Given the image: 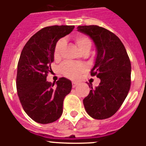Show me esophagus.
<instances>
[{
    "label": "esophagus",
    "instance_id": "1",
    "mask_svg": "<svg viewBox=\"0 0 146 146\" xmlns=\"http://www.w3.org/2000/svg\"><path fill=\"white\" fill-rule=\"evenodd\" d=\"M77 85H78V82H72V87L73 88H74V87H76V86H77Z\"/></svg>",
    "mask_w": 146,
    "mask_h": 146
}]
</instances>
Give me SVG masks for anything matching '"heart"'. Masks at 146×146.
Returning <instances> with one entry per match:
<instances>
[{
  "label": "heart",
  "instance_id": "b5f03b06",
  "mask_svg": "<svg viewBox=\"0 0 146 146\" xmlns=\"http://www.w3.org/2000/svg\"><path fill=\"white\" fill-rule=\"evenodd\" d=\"M74 41L82 53L86 51H90L91 50L92 43L91 39L86 35H76L74 38ZM64 47L65 41L64 39L58 40L54 49V57L55 59L60 58ZM86 69V66L83 64H72L69 62H66L60 67V70L62 74L69 78H75L78 74L85 72Z\"/></svg>",
  "mask_w": 146,
  "mask_h": 146
}]
</instances>
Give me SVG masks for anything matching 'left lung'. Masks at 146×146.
<instances>
[{"instance_id": "left-lung-1", "label": "left lung", "mask_w": 146, "mask_h": 146, "mask_svg": "<svg viewBox=\"0 0 146 146\" xmlns=\"http://www.w3.org/2000/svg\"><path fill=\"white\" fill-rule=\"evenodd\" d=\"M94 42L96 56L91 75L101 82L83 99L88 114L95 119H105L118 110L131 85V62L125 47L116 35L98 25L77 27Z\"/></svg>"}]
</instances>
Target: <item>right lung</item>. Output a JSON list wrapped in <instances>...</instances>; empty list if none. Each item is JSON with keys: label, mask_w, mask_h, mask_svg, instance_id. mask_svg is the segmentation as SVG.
<instances>
[{"label": "right lung", "mask_w": 146, "mask_h": 146, "mask_svg": "<svg viewBox=\"0 0 146 146\" xmlns=\"http://www.w3.org/2000/svg\"><path fill=\"white\" fill-rule=\"evenodd\" d=\"M74 28V25L42 28L22 50L17 65V94L23 110L37 123H52L63 113L64 99L72 90V82L61 77L55 85L46 78L54 60L55 44Z\"/></svg>", "instance_id": "1"}]
</instances>
